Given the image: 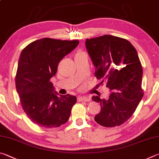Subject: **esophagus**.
<instances>
[{
  "mask_svg": "<svg viewBox=\"0 0 159 159\" xmlns=\"http://www.w3.org/2000/svg\"><path fill=\"white\" fill-rule=\"evenodd\" d=\"M78 100H79V101H91V98L87 96H80L79 98H78Z\"/></svg>",
  "mask_w": 159,
  "mask_h": 159,
  "instance_id": "esophagus-1",
  "label": "esophagus"
}]
</instances>
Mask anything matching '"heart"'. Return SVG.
Returning <instances> with one entry per match:
<instances>
[{
    "label": "heart",
    "instance_id": "1",
    "mask_svg": "<svg viewBox=\"0 0 159 159\" xmlns=\"http://www.w3.org/2000/svg\"><path fill=\"white\" fill-rule=\"evenodd\" d=\"M82 53H83V52H78L77 54H82Z\"/></svg>",
    "mask_w": 159,
    "mask_h": 159
}]
</instances>
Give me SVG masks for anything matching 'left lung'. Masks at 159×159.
I'll list each match as a JSON object with an SVG mask.
<instances>
[{"mask_svg": "<svg viewBox=\"0 0 159 159\" xmlns=\"http://www.w3.org/2000/svg\"><path fill=\"white\" fill-rule=\"evenodd\" d=\"M85 45L97 79L106 82L110 89L108 99L92 97L101 107L94 120L105 127L120 126L132 116L143 96V68L137 51L126 39L110 35L87 39Z\"/></svg>", "mask_w": 159, "mask_h": 159, "instance_id": "1", "label": "left lung"}]
</instances>
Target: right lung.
<instances>
[{
	"mask_svg": "<svg viewBox=\"0 0 159 159\" xmlns=\"http://www.w3.org/2000/svg\"><path fill=\"white\" fill-rule=\"evenodd\" d=\"M78 40L42 38L22 50L15 83L24 111L33 123L44 128L66 124L76 103V96L59 95L50 82L58 63L76 47Z\"/></svg>",
	"mask_w": 159,
	"mask_h": 159,
	"instance_id": "1",
	"label": "right lung"
}]
</instances>
